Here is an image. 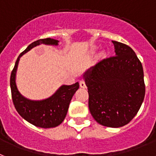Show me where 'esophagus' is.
<instances>
[{"label": "esophagus", "mask_w": 156, "mask_h": 156, "mask_svg": "<svg viewBox=\"0 0 156 156\" xmlns=\"http://www.w3.org/2000/svg\"><path fill=\"white\" fill-rule=\"evenodd\" d=\"M79 85H80V87H82V88H86V82H85V81L83 79L79 81Z\"/></svg>", "instance_id": "obj_1"}]
</instances>
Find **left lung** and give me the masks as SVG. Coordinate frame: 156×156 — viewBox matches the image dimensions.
<instances>
[{
    "mask_svg": "<svg viewBox=\"0 0 156 156\" xmlns=\"http://www.w3.org/2000/svg\"><path fill=\"white\" fill-rule=\"evenodd\" d=\"M114 44L116 55L100 61L83 75L90 113L100 125L120 128L134 118L145 95L144 70L130 47Z\"/></svg>",
    "mask_w": 156,
    "mask_h": 156,
    "instance_id": "1",
    "label": "left lung"
}]
</instances>
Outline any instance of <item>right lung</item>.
<instances>
[{"instance_id":"obj_1","label":"right lung","mask_w":156,"mask_h":156,"mask_svg":"<svg viewBox=\"0 0 156 156\" xmlns=\"http://www.w3.org/2000/svg\"><path fill=\"white\" fill-rule=\"evenodd\" d=\"M58 41L51 38L41 39L31 43L19 55L10 77L12 98L14 106L20 116L36 127L50 129L59 125L67 113L72 97L79 88L78 82L70 86L63 85L51 97L42 101H31L22 96L16 84V73L20 58L36 46L41 44L58 45Z\"/></svg>"}]
</instances>
